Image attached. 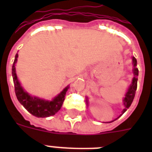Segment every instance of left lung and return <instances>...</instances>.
I'll use <instances>...</instances> for the list:
<instances>
[{
    "label": "left lung",
    "mask_w": 152,
    "mask_h": 152,
    "mask_svg": "<svg viewBox=\"0 0 152 152\" xmlns=\"http://www.w3.org/2000/svg\"><path fill=\"white\" fill-rule=\"evenodd\" d=\"M132 65H133V69H132V72H133V74H134V76H133V78L132 80V83L129 85V88H128L127 92L125 94V98H124V99H123V105H124V109H123L122 110V113L121 114L118 118H119L122 115L123 113H125V111L127 110L129 108V106H131V104H132V101L134 99L135 97V94H136V91H137V80H138V74H139V71H138V69L137 68V59L135 58L134 57H132ZM87 104H88V99L87 97ZM118 118H116L112 121H110L109 123L113 122L115 120H117ZM108 123V122H106Z\"/></svg>",
    "instance_id": "1"
}]
</instances>
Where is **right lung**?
I'll use <instances>...</instances> for the list:
<instances>
[{
  "instance_id": "add662e5",
  "label": "right lung",
  "mask_w": 152,
  "mask_h": 152,
  "mask_svg": "<svg viewBox=\"0 0 152 152\" xmlns=\"http://www.w3.org/2000/svg\"><path fill=\"white\" fill-rule=\"evenodd\" d=\"M17 58L18 53H16L12 64V74L13 82L15 87V95L18 101L20 102L21 105H23L29 113L37 118H47L50 116L54 115L61 108L64 97L69 87L67 86L66 88H64L63 91H61V93L58 94L57 96H55L51 101L40 99L36 96H32L27 91H25L17 78L15 67L17 62Z\"/></svg>"
}]
</instances>
